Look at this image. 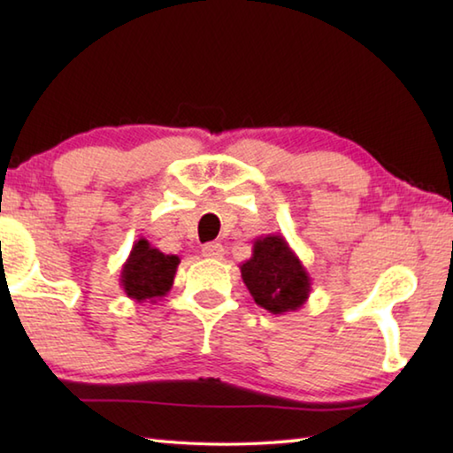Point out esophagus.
Returning <instances> with one entry per match:
<instances>
[{"mask_svg": "<svg viewBox=\"0 0 453 453\" xmlns=\"http://www.w3.org/2000/svg\"><path fill=\"white\" fill-rule=\"evenodd\" d=\"M202 254H203V257H210V259H221L224 257V245L218 242L205 243L202 248Z\"/></svg>", "mask_w": 453, "mask_h": 453, "instance_id": "esophagus-1", "label": "esophagus"}]
</instances>
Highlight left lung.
I'll use <instances>...</instances> for the list:
<instances>
[{
	"label": "left lung",
	"instance_id": "obj_1",
	"mask_svg": "<svg viewBox=\"0 0 453 453\" xmlns=\"http://www.w3.org/2000/svg\"><path fill=\"white\" fill-rule=\"evenodd\" d=\"M240 270L254 302L273 316L297 311L311 294L310 273L281 234L257 237Z\"/></svg>",
	"mask_w": 453,
	"mask_h": 453
}]
</instances>
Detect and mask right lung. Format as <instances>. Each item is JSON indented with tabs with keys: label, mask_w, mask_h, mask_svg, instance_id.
<instances>
[{
	"label": "right lung",
	"mask_w": 453,
	"mask_h": 453,
	"mask_svg": "<svg viewBox=\"0 0 453 453\" xmlns=\"http://www.w3.org/2000/svg\"><path fill=\"white\" fill-rule=\"evenodd\" d=\"M178 265V256L164 254L142 237L134 243L126 264L121 265L119 286L129 300L156 303L172 289Z\"/></svg>",
	"instance_id": "obj_1"
}]
</instances>
